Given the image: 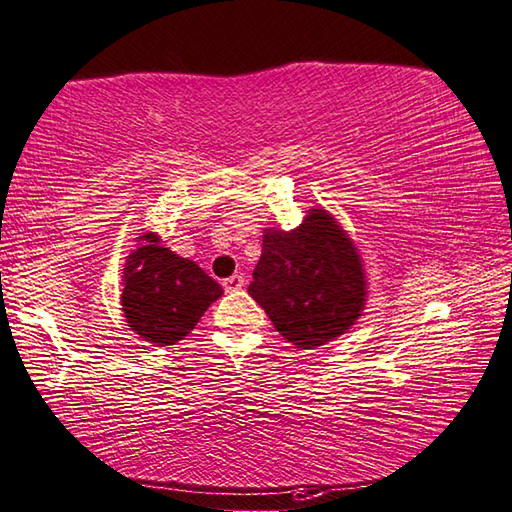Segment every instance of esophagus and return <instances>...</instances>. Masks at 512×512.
Instances as JSON below:
<instances>
[{"label": "esophagus", "mask_w": 512, "mask_h": 512, "mask_svg": "<svg viewBox=\"0 0 512 512\" xmlns=\"http://www.w3.org/2000/svg\"><path fill=\"white\" fill-rule=\"evenodd\" d=\"M244 284H246L244 275H230V277H226L224 282H222V286H224L226 293H235V290L244 288Z\"/></svg>", "instance_id": "1"}]
</instances>
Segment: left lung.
<instances>
[{
	"instance_id": "left-lung-1",
	"label": "left lung",
	"mask_w": 512,
	"mask_h": 512,
	"mask_svg": "<svg viewBox=\"0 0 512 512\" xmlns=\"http://www.w3.org/2000/svg\"><path fill=\"white\" fill-rule=\"evenodd\" d=\"M248 295L297 348L322 346L362 315L366 282L353 242L326 210L295 230H266Z\"/></svg>"
}]
</instances>
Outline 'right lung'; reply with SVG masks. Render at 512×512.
Here are the masks:
<instances>
[{"mask_svg":"<svg viewBox=\"0 0 512 512\" xmlns=\"http://www.w3.org/2000/svg\"><path fill=\"white\" fill-rule=\"evenodd\" d=\"M128 257L122 306L128 326L155 346H173L197 326L222 286L190 259L159 246L157 235Z\"/></svg>","mask_w":512,"mask_h":512,"instance_id":"right-lung-1","label":"right lung"}]
</instances>
